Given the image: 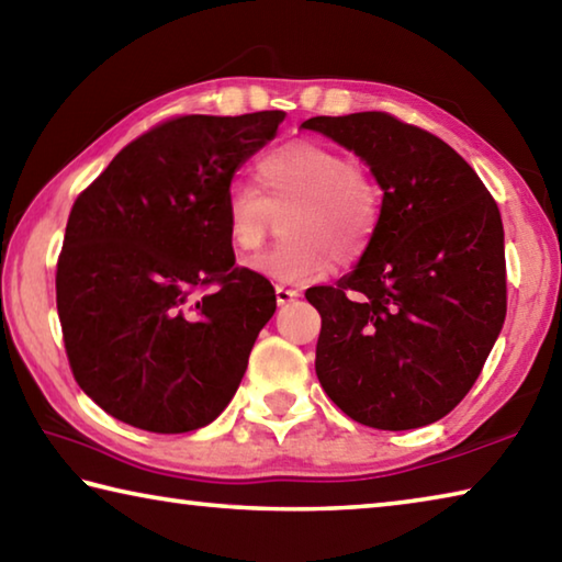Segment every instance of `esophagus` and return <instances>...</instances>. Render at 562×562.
<instances>
[{
  "mask_svg": "<svg viewBox=\"0 0 562 562\" xmlns=\"http://www.w3.org/2000/svg\"><path fill=\"white\" fill-rule=\"evenodd\" d=\"M274 297H278V304L280 307H284V304H290V302H294L297 297H302V292L300 290H290V288H280L274 290Z\"/></svg>",
  "mask_w": 562,
  "mask_h": 562,
  "instance_id": "34e87169",
  "label": "esophagus"
}]
</instances>
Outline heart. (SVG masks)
<instances>
[{"instance_id": "heart-1", "label": "heart", "mask_w": 562, "mask_h": 562, "mask_svg": "<svg viewBox=\"0 0 562 562\" xmlns=\"http://www.w3.org/2000/svg\"><path fill=\"white\" fill-rule=\"evenodd\" d=\"M258 188L225 193V231L237 252L260 250L282 215L284 240L250 262L278 284H312L337 262H357L382 225V188L369 170L317 140H290L258 164Z\"/></svg>"}]
</instances>
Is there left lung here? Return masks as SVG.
<instances>
[{
  "label": "left lung",
  "mask_w": 562,
  "mask_h": 562,
  "mask_svg": "<svg viewBox=\"0 0 562 562\" xmlns=\"http://www.w3.org/2000/svg\"><path fill=\"white\" fill-rule=\"evenodd\" d=\"M302 128L372 170L382 225L335 288H310L322 329L317 379L355 422L406 431L469 394L506 319L498 205L434 133L382 111L315 116Z\"/></svg>",
  "instance_id": "8db88e82"
}]
</instances>
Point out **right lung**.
<instances>
[{"label": "right lung", "mask_w": 562, "mask_h": 562, "mask_svg": "<svg viewBox=\"0 0 562 562\" xmlns=\"http://www.w3.org/2000/svg\"><path fill=\"white\" fill-rule=\"evenodd\" d=\"M282 111L180 116L133 140L76 198L56 265L74 379L103 412L186 434L231 404L272 284L235 268L225 193ZM203 286L212 290L203 295Z\"/></svg>", "instance_id": "right-lung-1"}]
</instances>
